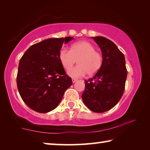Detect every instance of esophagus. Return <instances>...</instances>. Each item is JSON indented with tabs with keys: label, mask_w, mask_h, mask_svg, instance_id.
<instances>
[{
	"label": "esophagus",
	"mask_w": 150,
	"mask_h": 150,
	"mask_svg": "<svg viewBox=\"0 0 150 150\" xmlns=\"http://www.w3.org/2000/svg\"><path fill=\"white\" fill-rule=\"evenodd\" d=\"M77 81V79H72V81H73V83H75V82H76V81Z\"/></svg>",
	"instance_id": "obj_1"
}]
</instances>
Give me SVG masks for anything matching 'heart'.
I'll use <instances>...</instances> for the list:
<instances>
[{
    "instance_id": "obj_1",
    "label": "heart",
    "mask_w": 150,
    "mask_h": 150,
    "mask_svg": "<svg viewBox=\"0 0 150 150\" xmlns=\"http://www.w3.org/2000/svg\"><path fill=\"white\" fill-rule=\"evenodd\" d=\"M59 59L65 69L70 68L78 60V65L68 71V74L73 78L83 77L88 73L93 75L100 70L103 64V56L90 42L81 41L73 44L71 50L62 49Z\"/></svg>"
}]
</instances>
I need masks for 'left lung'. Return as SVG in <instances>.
I'll return each instance as SVG.
<instances>
[{
  "label": "left lung",
  "instance_id": "left-lung-1",
  "mask_svg": "<svg viewBox=\"0 0 150 150\" xmlns=\"http://www.w3.org/2000/svg\"><path fill=\"white\" fill-rule=\"evenodd\" d=\"M100 48L103 64L93 78L85 81L82 99L88 109L102 113L117 104L124 93L127 77L125 57L111 40L92 37Z\"/></svg>",
  "mask_w": 150,
  "mask_h": 150
}]
</instances>
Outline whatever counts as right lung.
Listing matches in <instances>:
<instances>
[{"mask_svg": "<svg viewBox=\"0 0 150 150\" xmlns=\"http://www.w3.org/2000/svg\"><path fill=\"white\" fill-rule=\"evenodd\" d=\"M73 37L49 38L30 46L20 60L16 78L22 99L32 110L46 113L57 107L72 85L59 59Z\"/></svg>", "mask_w": 150, "mask_h": 150, "instance_id": "add662e5", "label": "right lung"}]
</instances>
